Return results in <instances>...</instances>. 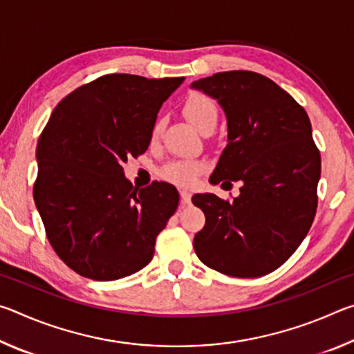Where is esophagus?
I'll return each instance as SVG.
<instances>
[{"mask_svg": "<svg viewBox=\"0 0 354 354\" xmlns=\"http://www.w3.org/2000/svg\"><path fill=\"white\" fill-rule=\"evenodd\" d=\"M179 195H181V203H183L184 206L190 205V203H192V194H190V192L181 190V192H179Z\"/></svg>", "mask_w": 354, "mask_h": 354, "instance_id": "34e87169", "label": "esophagus"}]
</instances>
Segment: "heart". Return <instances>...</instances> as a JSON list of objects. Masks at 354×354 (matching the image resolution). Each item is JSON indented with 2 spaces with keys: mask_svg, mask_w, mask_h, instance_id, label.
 <instances>
[{
  "mask_svg": "<svg viewBox=\"0 0 354 354\" xmlns=\"http://www.w3.org/2000/svg\"><path fill=\"white\" fill-rule=\"evenodd\" d=\"M184 112L187 118L201 133L209 128H215L218 122V107L215 101L203 93H192L184 103ZM162 131V120H156L151 128V142L158 140ZM206 170V164L194 158H178L160 167L159 175L162 179L183 187H190Z\"/></svg>",
  "mask_w": 354,
  "mask_h": 354,
  "instance_id": "heart-1",
  "label": "heart"
}]
</instances>
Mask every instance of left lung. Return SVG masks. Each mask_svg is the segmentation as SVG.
<instances>
[{
  "label": "left lung",
  "instance_id": "8db88e82",
  "mask_svg": "<svg viewBox=\"0 0 354 354\" xmlns=\"http://www.w3.org/2000/svg\"><path fill=\"white\" fill-rule=\"evenodd\" d=\"M190 87L217 100L227 122V145L209 181L242 183L232 201L194 195L206 217L195 253L223 274L263 277L295 253L315 217L322 160L309 117L254 71H223Z\"/></svg>",
  "mask_w": 354,
  "mask_h": 354
}]
</instances>
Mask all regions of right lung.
Here are the masks:
<instances>
[{"instance_id":"1","label":"right lung","mask_w":354,"mask_h":354,"mask_svg":"<svg viewBox=\"0 0 354 354\" xmlns=\"http://www.w3.org/2000/svg\"><path fill=\"white\" fill-rule=\"evenodd\" d=\"M183 81L104 75L68 93L41 131L34 201L53 250L81 277L120 279L153 259L179 194L162 181L134 187L123 164L147 151L160 106Z\"/></svg>"}]
</instances>
